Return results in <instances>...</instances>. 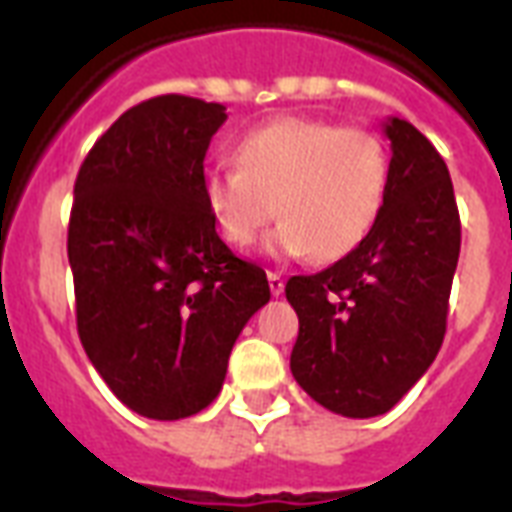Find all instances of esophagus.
<instances>
[{"mask_svg": "<svg viewBox=\"0 0 512 512\" xmlns=\"http://www.w3.org/2000/svg\"><path fill=\"white\" fill-rule=\"evenodd\" d=\"M268 287H271V295H282L284 292V279H282V273H276V271H268Z\"/></svg>", "mask_w": 512, "mask_h": 512, "instance_id": "1", "label": "esophagus"}]
</instances>
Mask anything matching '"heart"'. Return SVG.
Instances as JSON below:
<instances>
[{
  "instance_id": "1",
  "label": "heart",
  "mask_w": 512,
  "mask_h": 512,
  "mask_svg": "<svg viewBox=\"0 0 512 512\" xmlns=\"http://www.w3.org/2000/svg\"><path fill=\"white\" fill-rule=\"evenodd\" d=\"M389 177V152L376 134L284 115L241 136L236 166L204 177V201L230 247H252L279 214L268 255L335 263L373 233Z\"/></svg>"
}]
</instances>
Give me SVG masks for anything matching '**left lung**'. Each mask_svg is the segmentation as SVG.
I'll list each match as a JSON object with an SVG mask.
<instances>
[{
  "label": "left lung",
  "mask_w": 512,
  "mask_h": 512,
  "mask_svg": "<svg viewBox=\"0 0 512 512\" xmlns=\"http://www.w3.org/2000/svg\"><path fill=\"white\" fill-rule=\"evenodd\" d=\"M392 177L360 249L284 292L298 314L292 376L327 411L370 419L395 408L435 362L462 225L446 161L419 128L389 117Z\"/></svg>",
  "instance_id": "obj_1"
}]
</instances>
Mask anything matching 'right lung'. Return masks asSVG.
<instances>
[{"label": "right lung", "mask_w": 512, "mask_h": 512, "mask_svg": "<svg viewBox=\"0 0 512 512\" xmlns=\"http://www.w3.org/2000/svg\"><path fill=\"white\" fill-rule=\"evenodd\" d=\"M225 107L166 93L117 117L74 182L77 333L123 405L187 419L220 395L233 343L271 300L260 265L217 236L204 158Z\"/></svg>", "instance_id": "add662e5"}]
</instances>
